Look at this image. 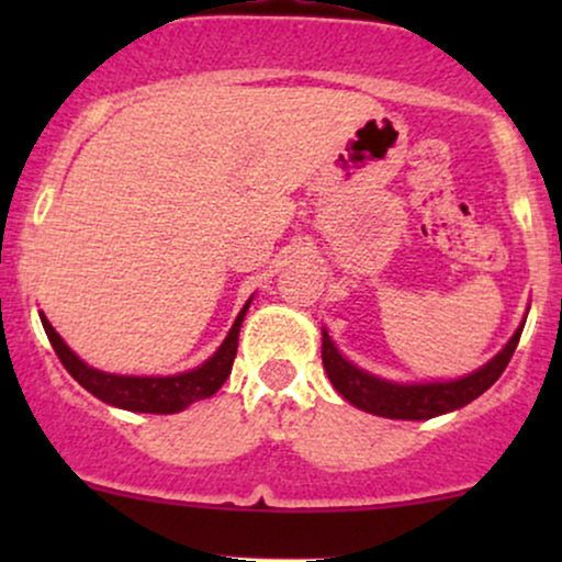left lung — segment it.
Returning <instances> with one entry per match:
<instances>
[{"instance_id": "left-lung-1", "label": "left lung", "mask_w": 562, "mask_h": 562, "mask_svg": "<svg viewBox=\"0 0 562 562\" xmlns=\"http://www.w3.org/2000/svg\"><path fill=\"white\" fill-rule=\"evenodd\" d=\"M520 333H524V325L515 330L509 344L496 353L492 362L483 364L473 375L449 380V383L398 385L380 380L346 362L327 333H322V364H325L335 391L359 409L370 412V415L393 417V420H430V417L443 415V412L460 409V406L479 398L486 389H492L505 372L509 359H513Z\"/></svg>"}]
</instances>
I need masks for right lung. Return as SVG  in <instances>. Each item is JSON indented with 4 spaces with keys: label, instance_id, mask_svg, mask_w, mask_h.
Masks as SVG:
<instances>
[{
    "label": "right lung",
    "instance_id": "add662e5",
    "mask_svg": "<svg viewBox=\"0 0 562 562\" xmlns=\"http://www.w3.org/2000/svg\"><path fill=\"white\" fill-rule=\"evenodd\" d=\"M250 301L245 303L243 312L237 314L235 325L224 344L218 346V351L209 359L205 364H200L198 370L182 372V375H169V378H128V375H111V372L92 370L76 357L70 348L63 344L60 335L55 333V327L42 317L44 333H47L49 344H53L57 359L63 367L70 372V378L79 380L92 396L102 398L105 404L121 406L128 412H150V415H173V412H182L184 406L200 398H209L222 389L224 380L229 378L232 362H235L237 353V335H240V325L245 312H248Z\"/></svg>",
    "mask_w": 562,
    "mask_h": 562
}]
</instances>
